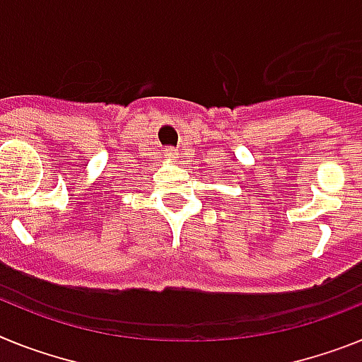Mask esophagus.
Masks as SVG:
<instances>
[{
  "label": "esophagus",
  "instance_id": "1",
  "mask_svg": "<svg viewBox=\"0 0 362 362\" xmlns=\"http://www.w3.org/2000/svg\"><path fill=\"white\" fill-rule=\"evenodd\" d=\"M175 156H177V153H175V150H172V148H168V150H166V157H172V159H175Z\"/></svg>",
  "mask_w": 362,
  "mask_h": 362
}]
</instances>
